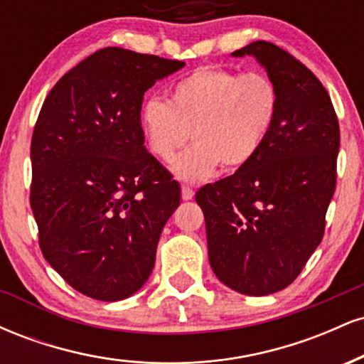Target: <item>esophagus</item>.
Here are the masks:
<instances>
[{"label": "esophagus", "mask_w": 364, "mask_h": 364, "mask_svg": "<svg viewBox=\"0 0 364 364\" xmlns=\"http://www.w3.org/2000/svg\"><path fill=\"white\" fill-rule=\"evenodd\" d=\"M195 196V191L191 190L190 186H183L181 188V198L183 200H191Z\"/></svg>", "instance_id": "34e87169"}]
</instances>
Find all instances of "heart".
I'll use <instances>...</instances> for the list:
<instances>
[{
  "label": "heart",
  "instance_id": "b5f03b06",
  "mask_svg": "<svg viewBox=\"0 0 364 364\" xmlns=\"http://www.w3.org/2000/svg\"><path fill=\"white\" fill-rule=\"evenodd\" d=\"M279 112V92L269 77L203 66L169 90V102L147 99L140 124L147 147L171 162L191 133L190 147L174 162V176L202 181L223 171L245 168L260 152Z\"/></svg>",
  "mask_w": 364,
  "mask_h": 364
}]
</instances>
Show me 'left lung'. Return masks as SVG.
I'll use <instances>...</instances> for the list:
<instances>
[{
	"instance_id": "obj_1",
	"label": "left lung",
	"mask_w": 364,
	"mask_h": 364,
	"mask_svg": "<svg viewBox=\"0 0 364 364\" xmlns=\"http://www.w3.org/2000/svg\"><path fill=\"white\" fill-rule=\"evenodd\" d=\"M231 56H253L265 68L279 92L277 118L252 162L195 198L217 279L241 294L267 296L298 277L323 237L339 121L318 78L279 46L257 41Z\"/></svg>"
}]
</instances>
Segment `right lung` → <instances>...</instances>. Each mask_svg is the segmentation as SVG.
<instances>
[{
    "instance_id": "obj_1",
    "label": "right lung",
    "mask_w": 364,
    "mask_h": 364,
    "mask_svg": "<svg viewBox=\"0 0 364 364\" xmlns=\"http://www.w3.org/2000/svg\"><path fill=\"white\" fill-rule=\"evenodd\" d=\"M185 63L121 48L94 53L53 87L31 144V207L44 258L75 291L121 301L141 289L178 181L144 145V94Z\"/></svg>"
}]
</instances>
